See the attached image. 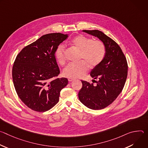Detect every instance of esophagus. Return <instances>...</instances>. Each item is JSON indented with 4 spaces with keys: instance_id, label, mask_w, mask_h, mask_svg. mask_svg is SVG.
Returning a JSON list of instances; mask_svg holds the SVG:
<instances>
[{
    "instance_id": "esophagus-1",
    "label": "esophagus",
    "mask_w": 148,
    "mask_h": 148,
    "mask_svg": "<svg viewBox=\"0 0 148 148\" xmlns=\"http://www.w3.org/2000/svg\"><path fill=\"white\" fill-rule=\"evenodd\" d=\"M68 79H69V82H72V81H74L75 80L74 79H73V78H69Z\"/></svg>"
}]
</instances>
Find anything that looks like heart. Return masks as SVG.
Returning a JSON list of instances; mask_svg holds the SVG:
<instances>
[{
	"instance_id": "heart-1",
	"label": "heart",
	"mask_w": 148,
	"mask_h": 148,
	"mask_svg": "<svg viewBox=\"0 0 148 148\" xmlns=\"http://www.w3.org/2000/svg\"><path fill=\"white\" fill-rule=\"evenodd\" d=\"M73 46L80 51L79 60L77 64H69L63 70V75L67 78H78L83 77L89 69L98 66L103 61L106 50L102 41L93 40L92 38L84 35H78L71 41ZM57 61L63 65L66 62L65 48L59 45L55 51Z\"/></svg>"
}]
</instances>
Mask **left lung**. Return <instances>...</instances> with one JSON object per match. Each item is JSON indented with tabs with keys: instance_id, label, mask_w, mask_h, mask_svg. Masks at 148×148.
<instances>
[{
	"instance_id": "obj_1",
	"label": "left lung",
	"mask_w": 148,
	"mask_h": 148,
	"mask_svg": "<svg viewBox=\"0 0 148 148\" xmlns=\"http://www.w3.org/2000/svg\"><path fill=\"white\" fill-rule=\"evenodd\" d=\"M82 32L98 37L103 43L106 53L103 61L90 73L94 79H98L97 85L81 80L82 87L78 98L88 108L101 110L111 104L122 91L128 75L127 61L119 45L102 32Z\"/></svg>"
}]
</instances>
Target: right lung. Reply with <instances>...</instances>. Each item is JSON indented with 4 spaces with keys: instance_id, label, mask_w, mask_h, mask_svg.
Returning <instances> with one entry per match:
<instances>
[{
    "instance_id": "1",
    "label": "right lung",
    "mask_w": 148,
    "mask_h": 148,
    "mask_svg": "<svg viewBox=\"0 0 148 148\" xmlns=\"http://www.w3.org/2000/svg\"><path fill=\"white\" fill-rule=\"evenodd\" d=\"M67 37L68 34L60 33L42 36L24 47L15 59L12 78L16 91L33 111L43 112L52 108L68 84L66 78L54 79L60 74L55 51Z\"/></svg>"
}]
</instances>
